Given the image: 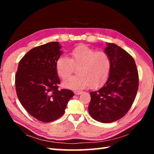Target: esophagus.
<instances>
[{"label": "esophagus", "mask_w": 154, "mask_h": 154, "mask_svg": "<svg viewBox=\"0 0 154 154\" xmlns=\"http://www.w3.org/2000/svg\"><path fill=\"white\" fill-rule=\"evenodd\" d=\"M74 93H75V95H79V94H81L82 93V91H78V90H77V91H75Z\"/></svg>", "instance_id": "34e87169"}]
</instances>
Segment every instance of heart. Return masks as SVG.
Masks as SVG:
<instances>
[{
    "instance_id": "obj_1",
    "label": "heart",
    "mask_w": 154,
    "mask_h": 154,
    "mask_svg": "<svg viewBox=\"0 0 154 154\" xmlns=\"http://www.w3.org/2000/svg\"><path fill=\"white\" fill-rule=\"evenodd\" d=\"M70 54L71 58L60 56L56 62L57 73L63 79L71 75L74 67H78V75L64 80L62 83L64 88L72 90H82L90 85L98 88L108 79L111 62L107 53L96 51L85 45H79Z\"/></svg>"
}]
</instances>
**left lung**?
I'll use <instances>...</instances> for the list:
<instances>
[{
    "instance_id": "1",
    "label": "left lung",
    "mask_w": 154,
    "mask_h": 154,
    "mask_svg": "<svg viewBox=\"0 0 154 154\" xmlns=\"http://www.w3.org/2000/svg\"><path fill=\"white\" fill-rule=\"evenodd\" d=\"M105 52L111 58L110 74L105 84L91 92L88 111L95 120L111 123L129 111L139 88V74L133 58L120 47L107 43Z\"/></svg>"
}]
</instances>
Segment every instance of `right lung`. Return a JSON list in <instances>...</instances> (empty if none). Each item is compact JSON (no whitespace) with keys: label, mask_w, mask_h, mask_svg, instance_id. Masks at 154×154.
<instances>
[{"label":"right lung","mask_w":154,"mask_h":154,"mask_svg":"<svg viewBox=\"0 0 154 154\" xmlns=\"http://www.w3.org/2000/svg\"><path fill=\"white\" fill-rule=\"evenodd\" d=\"M58 42L36 47L21 59L15 74L17 98L30 116L43 122L56 120L64 113L71 90H58L56 62L60 56Z\"/></svg>","instance_id":"obj_1"}]
</instances>
